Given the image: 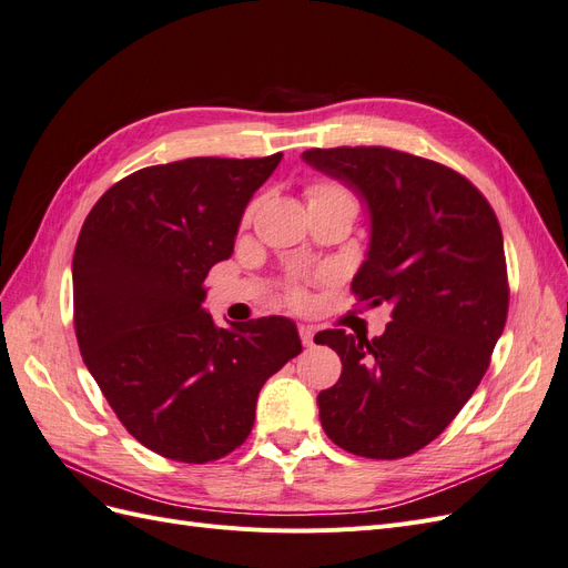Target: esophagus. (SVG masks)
Segmentation results:
<instances>
[{
    "instance_id": "esophagus-1",
    "label": "esophagus",
    "mask_w": 568,
    "mask_h": 568,
    "mask_svg": "<svg viewBox=\"0 0 568 568\" xmlns=\"http://www.w3.org/2000/svg\"><path fill=\"white\" fill-rule=\"evenodd\" d=\"M298 334H301V341H303L305 348H313L315 346V329H313V326L301 324L298 326Z\"/></svg>"
}]
</instances>
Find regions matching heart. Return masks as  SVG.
I'll return each mask as SVG.
<instances>
[{
  "mask_svg": "<svg viewBox=\"0 0 568 568\" xmlns=\"http://www.w3.org/2000/svg\"><path fill=\"white\" fill-rule=\"evenodd\" d=\"M336 194H346V192H341V189L334 186V184H315L311 189V201L313 199H324V196H336Z\"/></svg>",
  "mask_w": 568,
  "mask_h": 568,
  "instance_id": "obj_1",
  "label": "heart"
}]
</instances>
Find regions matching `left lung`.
<instances>
[{
	"label": "left lung",
	"instance_id": "1",
	"mask_svg": "<svg viewBox=\"0 0 568 568\" xmlns=\"http://www.w3.org/2000/svg\"><path fill=\"white\" fill-rule=\"evenodd\" d=\"M301 159L348 186L369 217L353 294L388 303L376 338L326 329L338 382L317 395L324 434L369 459L432 443L471 398L507 320L500 222L455 170L386 146L307 149Z\"/></svg>",
	"mask_w": 568,
	"mask_h": 568
}]
</instances>
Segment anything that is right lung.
Instances as JSON below:
<instances>
[{
  "label": "right lung",
  "mask_w": 568,
  "mask_h": 568,
  "mask_svg": "<svg viewBox=\"0 0 568 568\" xmlns=\"http://www.w3.org/2000/svg\"><path fill=\"white\" fill-rule=\"evenodd\" d=\"M186 159L101 196L73 255L75 336L101 393L144 448L203 464L242 445L257 393L303 346L294 320L213 324L205 277L234 253L253 194L280 165Z\"/></svg>",
  "instance_id": "obj_1"
}]
</instances>
